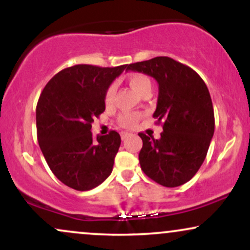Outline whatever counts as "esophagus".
Listing matches in <instances>:
<instances>
[{
	"label": "esophagus",
	"mask_w": 250,
	"mask_h": 250,
	"mask_svg": "<svg viewBox=\"0 0 250 250\" xmlns=\"http://www.w3.org/2000/svg\"><path fill=\"white\" fill-rule=\"evenodd\" d=\"M129 136H130V134H128V133H121V139H122V140L128 139Z\"/></svg>",
	"instance_id": "34e87169"
}]
</instances>
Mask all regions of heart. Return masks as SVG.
I'll use <instances>...</instances> for the list:
<instances>
[{
	"label": "heart",
	"mask_w": 250,
	"mask_h": 250,
	"mask_svg": "<svg viewBox=\"0 0 250 250\" xmlns=\"http://www.w3.org/2000/svg\"><path fill=\"white\" fill-rule=\"evenodd\" d=\"M127 81L131 89H133L135 93L139 94L140 96H141L143 93H146V91H150V80H149L146 75H143V74H131V75H129L127 77ZM114 97H115V87H114V85H110V87L107 89V91H105V104L110 105L114 101ZM139 119V114H122V115H120L119 117V125L123 128H131Z\"/></svg>",
	"instance_id": "obj_1"
}]
</instances>
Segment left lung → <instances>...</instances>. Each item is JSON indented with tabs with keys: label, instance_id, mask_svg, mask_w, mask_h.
Segmentation results:
<instances>
[{
	"label": "left lung",
	"instance_id": "obj_1",
	"mask_svg": "<svg viewBox=\"0 0 250 250\" xmlns=\"http://www.w3.org/2000/svg\"><path fill=\"white\" fill-rule=\"evenodd\" d=\"M154 77L159 99L154 117L162 123L160 139L140 133V165L149 179L179 187L197 173L214 135L215 119L205 81L188 65L167 56L127 64V69Z\"/></svg>",
	"mask_w": 250,
	"mask_h": 250
}]
</instances>
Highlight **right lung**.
<instances>
[{
	"label": "right lung",
	"instance_id": "add662e5",
	"mask_svg": "<svg viewBox=\"0 0 250 250\" xmlns=\"http://www.w3.org/2000/svg\"><path fill=\"white\" fill-rule=\"evenodd\" d=\"M127 64L102 68L76 64L57 73L40 95L37 141L53 174L68 187L85 191L111 174L121 145L115 130L93 136L94 119L104 111L105 91Z\"/></svg>",
	"mask_w": 250,
	"mask_h": 250
}]
</instances>
